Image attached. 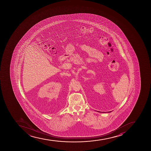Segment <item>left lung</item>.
<instances>
[{
  "mask_svg": "<svg viewBox=\"0 0 151 151\" xmlns=\"http://www.w3.org/2000/svg\"><path fill=\"white\" fill-rule=\"evenodd\" d=\"M110 112H111V111H110Z\"/></svg>",
  "mask_w": 151,
  "mask_h": 151,
  "instance_id": "left-lung-1",
  "label": "left lung"
}]
</instances>
